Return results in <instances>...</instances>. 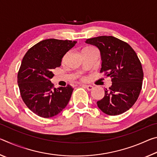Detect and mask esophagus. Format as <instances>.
Here are the masks:
<instances>
[{
    "label": "esophagus",
    "mask_w": 157,
    "mask_h": 157,
    "mask_svg": "<svg viewBox=\"0 0 157 157\" xmlns=\"http://www.w3.org/2000/svg\"><path fill=\"white\" fill-rule=\"evenodd\" d=\"M84 86L88 90V91H92V90L94 89V86H91V85H84Z\"/></svg>",
    "instance_id": "obj_1"
}]
</instances>
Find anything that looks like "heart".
I'll use <instances>...</instances> for the list:
<instances>
[{"instance_id": "obj_1", "label": "heart", "mask_w": 157, "mask_h": 157, "mask_svg": "<svg viewBox=\"0 0 157 157\" xmlns=\"http://www.w3.org/2000/svg\"><path fill=\"white\" fill-rule=\"evenodd\" d=\"M92 48H92V47H86V48H85L84 49H92Z\"/></svg>"}]
</instances>
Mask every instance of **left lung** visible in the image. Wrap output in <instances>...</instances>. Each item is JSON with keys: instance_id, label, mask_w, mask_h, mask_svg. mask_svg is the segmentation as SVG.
Listing matches in <instances>:
<instances>
[{"instance_id": "1", "label": "left lung", "mask_w": 157, "mask_h": 157, "mask_svg": "<svg viewBox=\"0 0 157 157\" xmlns=\"http://www.w3.org/2000/svg\"><path fill=\"white\" fill-rule=\"evenodd\" d=\"M86 44L99 49L102 60L100 73L111 78L112 85L97 102L100 109L109 116L129 110L139 96L143 71L136 52L129 45L112 36L88 39Z\"/></svg>"}]
</instances>
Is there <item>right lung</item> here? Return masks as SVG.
Masks as SVG:
<instances>
[{"label": "right lung", "mask_w": 157, "mask_h": 157, "mask_svg": "<svg viewBox=\"0 0 157 157\" xmlns=\"http://www.w3.org/2000/svg\"><path fill=\"white\" fill-rule=\"evenodd\" d=\"M75 41L48 39L28 50L18 72L17 82L21 98L26 106L42 118L59 113L70 100L73 89L70 85L54 88L50 82L53 69L59 67L66 52Z\"/></svg>", "instance_id": "add662e5"}]
</instances>
